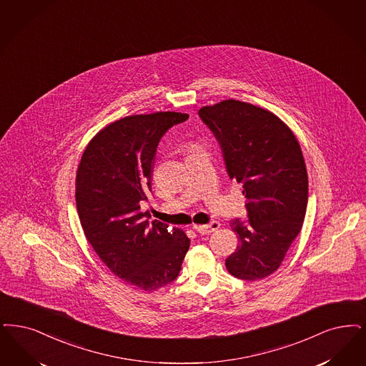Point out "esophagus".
<instances>
[{
    "label": "esophagus",
    "mask_w": 366,
    "mask_h": 366,
    "mask_svg": "<svg viewBox=\"0 0 366 366\" xmlns=\"http://www.w3.org/2000/svg\"><path fill=\"white\" fill-rule=\"evenodd\" d=\"M219 227L220 223L219 222H217V220H212V222H209L208 224H194V226H193V229H194L197 233H200V234H209V233H212V232H217Z\"/></svg>",
    "instance_id": "1"
}]
</instances>
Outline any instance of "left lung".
Listing matches in <instances>:
<instances>
[{
	"instance_id": "left-lung-1",
	"label": "left lung",
	"mask_w": 366,
	"mask_h": 366,
	"mask_svg": "<svg viewBox=\"0 0 366 366\" xmlns=\"http://www.w3.org/2000/svg\"><path fill=\"white\" fill-rule=\"evenodd\" d=\"M199 116L247 197L248 219L230 222L238 247L226 268L235 278H265L280 267L305 219L307 173L300 143L278 116L250 103L226 99L202 107Z\"/></svg>"
}]
</instances>
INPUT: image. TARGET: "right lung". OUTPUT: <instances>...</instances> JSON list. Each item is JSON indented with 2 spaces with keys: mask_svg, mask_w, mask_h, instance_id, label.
Instances as JSON below:
<instances>
[{
  "mask_svg": "<svg viewBox=\"0 0 366 366\" xmlns=\"http://www.w3.org/2000/svg\"><path fill=\"white\" fill-rule=\"evenodd\" d=\"M188 114L157 112L121 118L86 147L76 174L84 235L107 268L132 287L154 292L178 277L190 239L177 227L144 220L157 147Z\"/></svg>",
  "mask_w": 366,
  "mask_h": 366,
  "instance_id": "right-lung-1",
  "label": "right lung"
}]
</instances>
